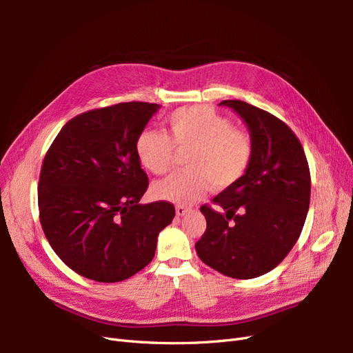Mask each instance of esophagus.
<instances>
[{
    "label": "esophagus",
    "instance_id": "esophagus-1",
    "mask_svg": "<svg viewBox=\"0 0 353 353\" xmlns=\"http://www.w3.org/2000/svg\"><path fill=\"white\" fill-rule=\"evenodd\" d=\"M175 210H176V215H178V216H184V215H187V213H188L191 209H190V208H184V206H176Z\"/></svg>",
    "mask_w": 353,
    "mask_h": 353
}]
</instances>
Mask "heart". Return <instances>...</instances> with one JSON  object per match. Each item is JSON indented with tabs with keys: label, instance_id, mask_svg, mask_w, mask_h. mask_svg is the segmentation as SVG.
Listing matches in <instances>:
<instances>
[{
	"label": "heart",
	"instance_id": "obj_1",
	"mask_svg": "<svg viewBox=\"0 0 353 353\" xmlns=\"http://www.w3.org/2000/svg\"><path fill=\"white\" fill-rule=\"evenodd\" d=\"M168 135L145 130L137 138L135 152L143 166L154 175L172 168L176 152L187 153L184 172L174 174L153 187L160 200L188 206L210 185L228 188L241 179L253 157L249 132L234 128L231 119L209 105H191L168 117Z\"/></svg>",
	"mask_w": 353,
	"mask_h": 353
}]
</instances>
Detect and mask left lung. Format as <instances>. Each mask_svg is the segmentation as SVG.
Returning <instances> with one entry per match:
<instances>
[{
	"instance_id": "8db88e82",
	"label": "left lung",
	"mask_w": 353,
	"mask_h": 353,
	"mask_svg": "<svg viewBox=\"0 0 353 353\" xmlns=\"http://www.w3.org/2000/svg\"><path fill=\"white\" fill-rule=\"evenodd\" d=\"M240 114L253 140V157L239 183L200 208L206 231L199 258L231 279L274 270L293 249L307 215L311 174L303 147L281 119L241 100H223Z\"/></svg>"
}]
</instances>
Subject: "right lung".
Segmentation results:
<instances>
[{
  "mask_svg": "<svg viewBox=\"0 0 353 353\" xmlns=\"http://www.w3.org/2000/svg\"><path fill=\"white\" fill-rule=\"evenodd\" d=\"M159 108L131 101L81 113L44 157L41 227L59 258L85 279L117 283L141 271L175 216L169 201L138 203L148 178L135 144Z\"/></svg>",
  "mask_w": 353,
  "mask_h": 353,
  "instance_id": "right-lung-1",
  "label": "right lung"
}]
</instances>
